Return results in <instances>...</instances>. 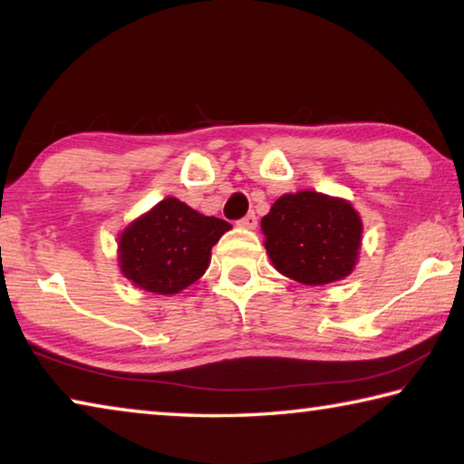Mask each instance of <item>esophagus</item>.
Returning <instances> with one entry per match:
<instances>
[{
  "instance_id": "1",
  "label": "esophagus",
  "mask_w": 464,
  "mask_h": 464,
  "mask_svg": "<svg viewBox=\"0 0 464 464\" xmlns=\"http://www.w3.org/2000/svg\"><path fill=\"white\" fill-rule=\"evenodd\" d=\"M239 227H243V229H256V227H257L256 213H247L246 217H243L239 221Z\"/></svg>"
}]
</instances>
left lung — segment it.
<instances>
[{"instance_id":"obj_1","label":"left lung","mask_w":464,"mask_h":464,"mask_svg":"<svg viewBox=\"0 0 464 464\" xmlns=\"http://www.w3.org/2000/svg\"><path fill=\"white\" fill-rule=\"evenodd\" d=\"M262 231L274 268L321 286L354 270L362 221L350 202L304 190L280 196L262 218Z\"/></svg>"}]
</instances>
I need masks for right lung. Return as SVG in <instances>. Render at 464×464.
<instances>
[{"label":"right lung","instance_id":"right-lung-1","mask_svg":"<svg viewBox=\"0 0 464 464\" xmlns=\"http://www.w3.org/2000/svg\"><path fill=\"white\" fill-rule=\"evenodd\" d=\"M231 225L166 198L130 223L119 241L124 276L157 295L190 286L208 268L210 249Z\"/></svg>","mask_w":464,"mask_h":464}]
</instances>
